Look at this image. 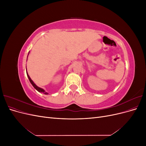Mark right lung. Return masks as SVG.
<instances>
[{"instance_id":"obj_1","label":"right lung","mask_w":146,"mask_h":146,"mask_svg":"<svg viewBox=\"0 0 146 146\" xmlns=\"http://www.w3.org/2000/svg\"><path fill=\"white\" fill-rule=\"evenodd\" d=\"M27 57H28V56H27ZM27 77H28V78H29V80H30L31 84H32V85H33V86L35 88V90H36L38 92H41V93H43V94H46V95H47V94H48V92H46L44 90L42 89V88H40V87H38V86L36 85V84H35V83L33 82V80H32V79H31V78H30V76H29V74H28V73H27Z\"/></svg>"}]
</instances>
